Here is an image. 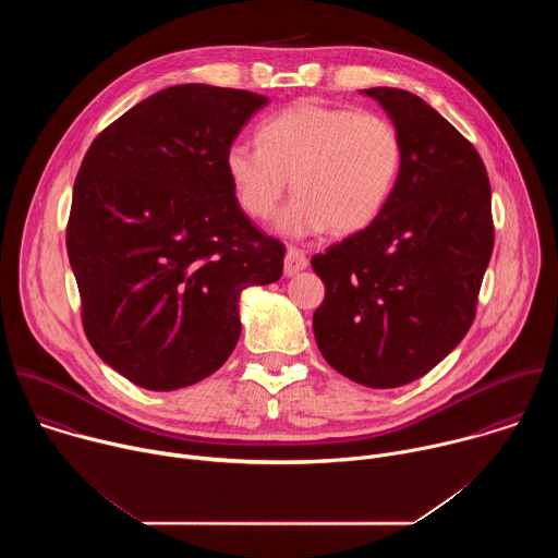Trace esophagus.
I'll use <instances>...</instances> for the list:
<instances>
[{"label":"esophagus","instance_id":"34e87169","mask_svg":"<svg viewBox=\"0 0 558 558\" xmlns=\"http://www.w3.org/2000/svg\"><path fill=\"white\" fill-rule=\"evenodd\" d=\"M306 265H308V260H306L304 252H300V250H295V247H291V250L287 252V256H284V274H287V276H295V274L304 271Z\"/></svg>","mask_w":558,"mask_h":558}]
</instances>
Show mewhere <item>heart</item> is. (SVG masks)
I'll use <instances>...</instances> for the list:
<instances>
[{"label": "heart", "instance_id": "b5f03b06", "mask_svg": "<svg viewBox=\"0 0 558 558\" xmlns=\"http://www.w3.org/2000/svg\"><path fill=\"white\" fill-rule=\"evenodd\" d=\"M258 141H233L225 172L238 205L256 220L276 211L291 177L295 196L278 216L287 235L368 227L388 205L407 154L392 119L313 99L265 119Z\"/></svg>", "mask_w": 558, "mask_h": 558}]
</instances>
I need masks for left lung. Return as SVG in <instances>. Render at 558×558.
<instances>
[{"label": "left lung", "instance_id": "left-lung-1", "mask_svg": "<svg viewBox=\"0 0 558 558\" xmlns=\"http://www.w3.org/2000/svg\"><path fill=\"white\" fill-rule=\"evenodd\" d=\"M404 136L384 211L311 258L327 293L313 313L325 360L371 386H404L468 333L495 247L493 194L474 145L413 93L368 88Z\"/></svg>", "mask_w": 558, "mask_h": 558}]
</instances>
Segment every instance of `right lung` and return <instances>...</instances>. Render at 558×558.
<instances>
[{
	"label": "right lung",
	"mask_w": 558,
	"mask_h": 558,
	"mask_svg": "<svg viewBox=\"0 0 558 558\" xmlns=\"http://www.w3.org/2000/svg\"><path fill=\"white\" fill-rule=\"evenodd\" d=\"M269 99L205 84L130 108L88 147L65 227L82 323L132 384L177 390L241 338L238 295L282 276L284 245L238 205L225 151Z\"/></svg>",
	"instance_id": "obj_1"
}]
</instances>
